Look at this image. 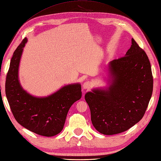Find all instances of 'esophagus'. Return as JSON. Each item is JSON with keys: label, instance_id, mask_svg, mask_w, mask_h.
Here are the masks:
<instances>
[{"label": "esophagus", "instance_id": "1", "mask_svg": "<svg viewBox=\"0 0 161 161\" xmlns=\"http://www.w3.org/2000/svg\"><path fill=\"white\" fill-rule=\"evenodd\" d=\"M91 86V83L90 81H86L85 82H84L82 87L84 89H88Z\"/></svg>", "mask_w": 161, "mask_h": 161}]
</instances>
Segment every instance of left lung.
Listing matches in <instances>:
<instances>
[{
  "label": "left lung",
  "instance_id": "obj_1",
  "mask_svg": "<svg viewBox=\"0 0 161 161\" xmlns=\"http://www.w3.org/2000/svg\"><path fill=\"white\" fill-rule=\"evenodd\" d=\"M113 82L108 90L85 94L91 120L105 135L123 132L144 116L153 92V79L145 52L132 39L125 56L109 64Z\"/></svg>",
  "mask_w": 161,
  "mask_h": 161
}]
</instances>
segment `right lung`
I'll use <instances>...</instances> for the list:
<instances>
[{"label":"right lung","mask_w":161,"mask_h":161,"mask_svg":"<svg viewBox=\"0 0 161 161\" xmlns=\"http://www.w3.org/2000/svg\"><path fill=\"white\" fill-rule=\"evenodd\" d=\"M27 39L14 51L5 83L6 96L13 115L19 124L36 134L51 137L64 128L71 105L82 97L79 84L63 87L47 97L39 98L27 94L18 80V67Z\"/></svg>","instance_id":"add662e5"}]
</instances>
